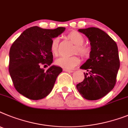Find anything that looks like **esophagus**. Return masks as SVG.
I'll return each instance as SVG.
<instances>
[{
	"mask_svg": "<svg viewBox=\"0 0 128 128\" xmlns=\"http://www.w3.org/2000/svg\"><path fill=\"white\" fill-rule=\"evenodd\" d=\"M63 70L65 72H72L73 70L68 69V68H63Z\"/></svg>",
	"mask_w": 128,
	"mask_h": 128,
	"instance_id": "34e87169",
	"label": "esophagus"
}]
</instances>
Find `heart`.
<instances>
[{"instance_id":"1","label":"heart","mask_w":128,"mask_h":128,"mask_svg":"<svg viewBox=\"0 0 128 128\" xmlns=\"http://www.w3.org/2000/svg\"><path fill=\"white\" fill-rule=\"evenodd\" d=\"M66 38L74 44V53H77L81 56L86 58L90 54V48L84 44L85 38L82 34L77 31H72L66 36ZM58 39L54 38L52 40L50 49L52 54L57 56L58 54ZM80 63V59L77 56H62L56 60V64L65 68H72Z\"/></svg>"}]
</instances>
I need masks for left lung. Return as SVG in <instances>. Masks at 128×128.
<instances>
[{
	"label": "left lung",
	"mask_w": 128,
	"mask_h": 128,
	"mask_svg": "<svg viewBox=\"0 0 128 128\" xmlns=\"http://www.w3.org/2000/svg\"><path fill=\"white\" fill-rule=\"evenodd\" d=\"M90 41V58L82 65L86 70L84 81L76 85L84 98L96 100L102 98L114 88L120 67L118 51L115 41L103 30L91 27L79 29Z\"/></svg>",
	"instance_id": "1"
}]
</instances>
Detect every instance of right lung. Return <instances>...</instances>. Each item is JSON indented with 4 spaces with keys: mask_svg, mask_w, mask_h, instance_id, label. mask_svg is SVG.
Masks as SVG:
<instances>
[{
    "mask_svg": "<svg viewBox=\"0 0 128 128\" xmlns=\"http://www.w3.org/2000/svg\"><path fill=\"white\" fill-rule=\"evenodd\" d=\"M65 30L63 27L49 30L33 26L24 31L12 44L9 72L15 89L22 95L38 100L51 92L62 68L52 65L44 70L40 66L51 65L53 55L50 46L52 38Z\"/></svg>",
    "mask_w": 128,
    "mask_h": 128,
    "instance_id": "1",
    "label": "right lung"
}]
</instances>
